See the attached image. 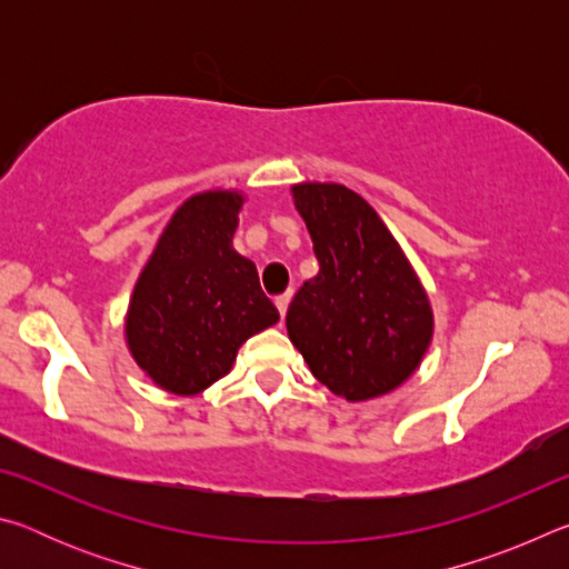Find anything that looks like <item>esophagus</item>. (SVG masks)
Listing matches in <instances>:
<instances>
[{
  "mask_svg": "<svg viewBox=\"0 0 569 569\" xmlns=\"http://www.w3.org/2000/svg\"><path fill=\"white\" fill-rule=\"evenodd\" d=\"M288 303H291V293L278 296V298H276V308H278V313L286 316V311H288Z\"/></svg>",
  "mask_w": 569,
  "mask_h": 569,
  "instance_id": "1",
  "label": "esophagus"
}]
</instances>
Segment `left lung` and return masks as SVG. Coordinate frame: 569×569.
Returning <instances> with one entry per match:
<instances>
[{"mask_svg": "<svg viewBox=\"0 0 569 569\" xmlns=\"http://www.w3.org/2000/svg\"><path fill=\"white\" fill-rule=\"evenodd\" d=\"M293 200L319 273L293 296L288 336L313 377L349 401L389 393L417 371L435 319L419 278L359 192L301 182Z\"/></svg>", "mask_w": 569, "mask_h": 569, "instance_id": "8db88e82", "label": "left lung"}]
</instances>
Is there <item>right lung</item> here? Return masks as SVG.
<instances>
[{
    "label": "right lung",
    "instance_id": "add662e5",
    "mask_svg": "<svg viewBox=\"0 0 569 569\" xmlns=\"http://www.w3.org/2000/svg\"><path fill=\"white\" fill-rule=\"evenodd\" d=\"M243 196H192L160 236L134 283L128 346L166 391L190 397L226 377L240 343L278 321L253 261L233 250Z\"/></svg>",
    "mask_w": 569,
    "mask_h": 569
}]
</instances>
